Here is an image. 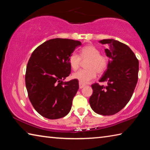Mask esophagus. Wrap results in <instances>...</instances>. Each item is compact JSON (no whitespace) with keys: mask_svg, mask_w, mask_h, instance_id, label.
Masks as SVG:
<instances>
[{"mask_svg":"<svg viewBox=\"0 0 150 150\" xmlns=\"http://www.w3.org/2000/svg\"><path fill=\"white\" fill-rule=\"evenodd\" d=\"M79 88H83L85 86V85L82 84V83H79Z\"/></svg>","mask_w":150,"mask_h":150,"instance_id":"34e87169","label":"esophagus"}]
</instances>
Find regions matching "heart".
I'll return each instance as SVG.
<instances>
[{"instance_id": "1", "label": "heart", "mask_w": 150, "mask_h": 150, "mask_svg": "<svg viewBox=\"0 0 150 150\" xmlns=\"http://www.w3.org/2000/svg\"><path fill=\"white\" fill-rule=\"evenodd\" d=\"M100 50L92 45H87L81 51V57L73 53L68 58V63L74 71L79 69L83 61H87L85 64L87 69L80 70L73 74V78L82 84L89 83L96 77V73L101 74L108 67V59L104 55L100 54Z\"/></svg>"}]
</instances>
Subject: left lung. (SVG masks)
<instances>
[{"mask_svg": "<svg viewBox=\"0 0 150 150\" xmlns=\"http://www.w3.org/2000/svg\"><path fill=\"white\" fill-rule=\"evenodd\" d=\"M106 44L105 49L109 58L107 69L99 82H107V86L95 83L91 85L93 95L89 104L98 115L110 116L121 110L129 102L138 82L139 62L128 45L113 39L100 40Z\"/></svg>", "mask_w": 150, "mask_h": 150, "instance_id": "1", "label": "left lung"}]
</instances>
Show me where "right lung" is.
Listing matches in <instances>:
<instances>
[{"instance_id":"1","label":"right lung","mask_w":150,"mask_h":150,"mask_svg":"<svg viewBox=\"0 0 150 150\" xmlns=\"http://www.w3.org/2000/svg\"><path fill=\"white\" fill-rule=\"evenodd\" d=\"M81 42L63 38L49 40L35 49L27 64L25 82L35 110L48 119L64 117L71 110L79 81H64L69 75L68 58Z\"/></svg>"}]
</instances>
